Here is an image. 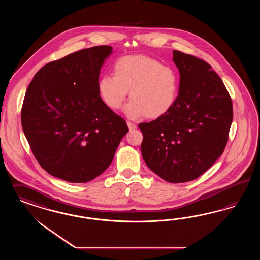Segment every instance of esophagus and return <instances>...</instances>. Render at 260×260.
<instances>
[{
    "label": "esophagus",
    "instance_id": "obj_1",
    "mask_svg": "<svg viewBox=\"0 0 260 260\" xmlns=\"http://www.w3.org/2000/svg\"><path fill=\"white\" fill-rule=\"evenodd\" d=\"M126 124H127V126H128V129H129V131H134V129H135V128L137 127L136 125L134 124V123H132V122H127Z\"/></svg>",
    "mask_w": 260,
    "mask_h": 260
}]
</instances>
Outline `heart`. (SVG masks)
Here are the masks:
<instances>
[{"instance_id":"obj_1","label":"heart","mask_w":260,"mask_h":260,"mask_svg":"<svg viewBox=\"0 0 260 260\" xmlns=\"http://www.w3.org/2000/svg\"><path fill=\"white\" fill-rule=\"evenodd\" d=\"M98 93L104 104L117 110L126 96L132 100L124 112L129 119H158L170 112L177 101L179 78L173 68L149 56L135 54L118 59L113 75L98 81Z\"/></svg>"}]
</instances>
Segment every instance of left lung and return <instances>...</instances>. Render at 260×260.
Returning a JSON list of instances; mask_svg holds the SVG:
<instances>
[{
    "mask_svg": "<svg viewBox=\"0 0 260 260\" xmlns=\"http://www.w3.org/2000/svg\"><path fill=\"white\" fill-rule=\"evenodd\" d=\"M180 74L179 93L166 115L139 124L145 163L162 179H197L223 153L233 121L228 90L212 67L194 56L173 50Z\"/></svg>",
    "mask_w": 260,
    "mask_h": 260,
    "instance_id": "8db88e82",
    "label": "left lung"
}]
</instances>
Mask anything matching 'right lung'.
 Listing matches in <instances>:
<instances>
[{
    "label": "right lung",
    "instance_id": "right-lung-1",
    "mask_svg": "<svg viewBox=\"0 0 260 260\" xmlns=\"http://www.w3.org/2000/svg\"><path fill=\"white\" fill-rule=\"evenodd\" d=\"M111 53L112 47L100 46L50 62L26 89L23 131L41 167L54 177L71 183L94 179L128 132L98 93L100 71Z\"/></svg>",
    "mask_w": 260,
    "mask_h": 260
}]
</instances>
